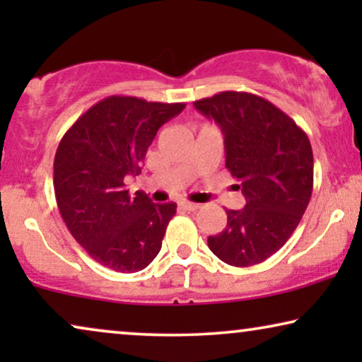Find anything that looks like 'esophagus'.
<instances>
[{
  "mask_svg": "<svg viewBox=\"0 0 362 362\" xmlns=\"http://www.w3.org/2000/svg\"><path fill=\"white\" fill-rule=\"evenodd\" d=\"M180 207L185 211H197L201 207V204H196V202H189V201H182L180 202Z\"/></svg>",
  "mask_w": 362,
  "mask_h": 362,
  "instance_id": "34e87169",
  "label": "esophagus"
}]
</instances>
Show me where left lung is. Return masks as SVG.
<instances>
[{
	"mask_svg": "<svg viewBox=\"0 0 362 362\" xmlns=\"http://www.w3.org/2000/svg\"><path fill=\"white\" fill-rule=\"evenodd\" d=\"M221 127L226 168L247 204L226 209L227 226L209 235L212 254L234 267L260 264L285 245L313 191V151L306 133L265 98L221 92L194 102Z\"/></svg>",
	"mask_w": 362,
	"mask_h": 362,
	"instance_id": "obj_1",
	"label": "left lung"
}]
</instances>
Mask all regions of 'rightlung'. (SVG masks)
I'll return each mask as SVG.
<instances>
[{
  "label": "right lung",
  "mask_w": 362,
  "mask_h": 362,
  "mask_svg": "<svg viewBox=\"0 0 362 362\" xmlns=\"http://www.w3.org/2000/svg\"><path fill=\"white\" fill-rule=\"evenodd\" d=\"M186 103L112 95L88 108L59 143L54 158L57 207L78 244L122 274L146 269L161 249L175 202L128 194L125 177L141 173L156 132Z\"/></svg>",
  "instance_id": "add662e5"
}]
</instances>
